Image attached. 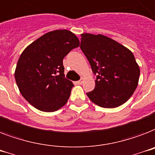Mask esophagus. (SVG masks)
Segmentation results:
<instances>
[{"label": "esophagus", "mask_w": 155, "mask_h": 155, "mask_svg": "<svg viewBox=\"0 0 155 155\" xmlns=\"http://www.w3.org/2000/svg\"><path fill=\"white\" fill-rule=\"evenodd\" d=\"M83 81H84V78H81L78 81V84H79V85H81V84L83 83Z\"/></svg>", "instance_id": "esophagus-1"}]
</instances>
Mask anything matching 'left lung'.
Listing matches in <instances>:
<instances>
[{"label":"left lung","instance_id":"obj_1","mask_svg":"<svg viewBox=\"0 0 155 155\" xmlns=\"http://www.w3.org/2000/svg\"><path fill=\"white\" fill-rule=\"evenodd\" d=\"M81 48L96 75L95 88L86 93L103 108L121 106L137 88L140 70L130 50L106 36L82 33Z\"/></svg>","mask_w":155,"mask_h":155}]
</instances>
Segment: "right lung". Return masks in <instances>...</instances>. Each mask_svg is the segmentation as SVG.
<instances>
[{"mask_svg":"<svg viewBox=\"0 0 155 155\" xmlns=\"http://www.w3.org/2000/svg\"><path fill=\"white\" fill-rule=\"evenodd\" d=\"M79 44L72 32L61 29L45 33L22 52L15 80L28 103L39 110L54 112L67 102L74 84L65 78L63 58Z\"/></svg>","mask_w":155,"mask_h":155,"instance_id":"obj_1","label":"right lung"}]
</instances>
